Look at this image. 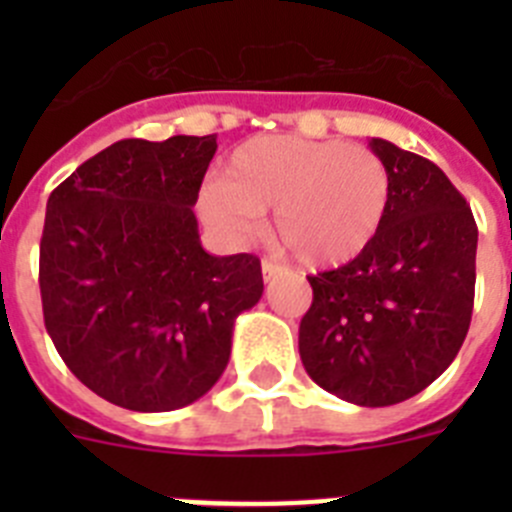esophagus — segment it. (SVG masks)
<instances>
[{
  "label": "esophagus",
  "instance_id": "34e87169",
  "mask_svg": "<svg viewBox=\"0 0 512 512\" xmlns=\"http://www.w3.org/2000/svg\"><path fill=\"white\" fill-rule=\"evenodd\" d=\"M284 271L282 264H277L274 259H264L261 261V274H264V282H271L274 277H279Z\"/></svg>",
  "mask_w": 512,
  "mask_h": 512
}]
</instances>
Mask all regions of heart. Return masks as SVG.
Instances as JSON below:
<instances>
[{"label":"heart","instance_id":"heart-1","mask_svg":"<svg viewBox=\"0 0 512 512\" xmlns=\"http://www.w3.org/2000/svg\"><path fill=\"white\" fill-rule=\"evenodd\" d=\"M207 223L233 238L274 210V233L302 266L336 269L372 246L390 207V171L366 146L256 135L230 153L223 184L200 200Z\"/></svg>","mask_w":512,"mask_h":512}]
</instances>
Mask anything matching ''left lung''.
I'll return each mask as SVG.
<instances>
[{
    "label": "left lung",
    "mask_w": 512,
    "mask_h": 512,
    "mask_svg": "<svg viewBox=\"0 0 512 512\" xmlns=\"http://www.w3.org/2000/svg\"><path fill=\"white\" fill-rule=\"evenodd\" d=\"M390 207L351 264L307 277L300 359L312 382L361 408L418 395L459 354L474 307L477 223L433 161L372 138Z\"/></svg>",
    "instance_id": "8db88e82"
}]
</instances>
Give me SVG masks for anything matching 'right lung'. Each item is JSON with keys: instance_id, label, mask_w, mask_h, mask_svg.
I'll return each mask as SVG.
<instances>
[{"instance_id": "right-lung-1", "label": "right lung", "mask_w": 512, "mask_h": 512, "mask_svg": "<svg viewBox=\"0 0 512 512\" xmlns=\"http://www.w3.org/2000/svg\"><path fill=\"white\" fill-rule=\"evenodd\" d=\"M215 135L117 140L48 197L40 238L45 330L74 377L112 405L166 413L200 400L261 300L253 253L212 256L194 202Z\"/></svg>"}]
</instances>
